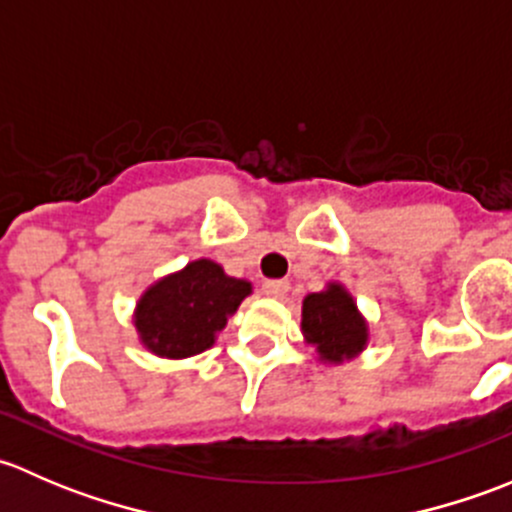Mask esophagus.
Returning a JSON list of instances; mask_svg holds the SVG:
<instances>
[{
  "label": "esophagus",
  "mask_w": 512,
  "mask_h": 512,
  "mask_svg": "<svg viewBox=\"0 0 512 512\" xmlns=\"http://www.w3.org/2000/svg\"><path fill=\"white\" fill-rule=\"evenodd\" d=\"M287 289H289V282H285V280L262 282V292H265L267 297H285Z\"/></svg>",
  "instance_id": "1"
}]
</instances>
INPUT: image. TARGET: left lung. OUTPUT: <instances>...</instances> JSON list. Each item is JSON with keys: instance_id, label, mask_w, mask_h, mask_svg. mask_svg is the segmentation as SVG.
Masks as SVG:
<instances>
[{"instance_id": "obj_1", "label": "left lung", "mask_w": 512, "mask_h": 512, "mask_svg": "<svg viewBox=\"0 0 512 512\" xmlns=\"http://www.w3.org/2000/svg\"><path fill=\"white\" fill-rule=\"evenodd\" d=\"M302 334L314 347L319 361L342 364L364 352L369 342V324L356 309L352 294L339 282H329L327 289L304 297Z\"/></svg>"}]
</instances>
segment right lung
Here are the masks:
<instances>
[{"label":"right lung","mask_w":512,"mask_h":512,"mask_svg":"<svg viewBox=\"0 0 512 512\" xmlns=\"http://www.w3.org/2000/svg\"><path fill=\"white\" fill-rule=\"evenodd\" d=\"M250 292V282L225 275L218 262H188L141 294L133 314L138 339L165 359L205 352Z\"/></svg>","instance_id":"obj_1"}]
</instances>
